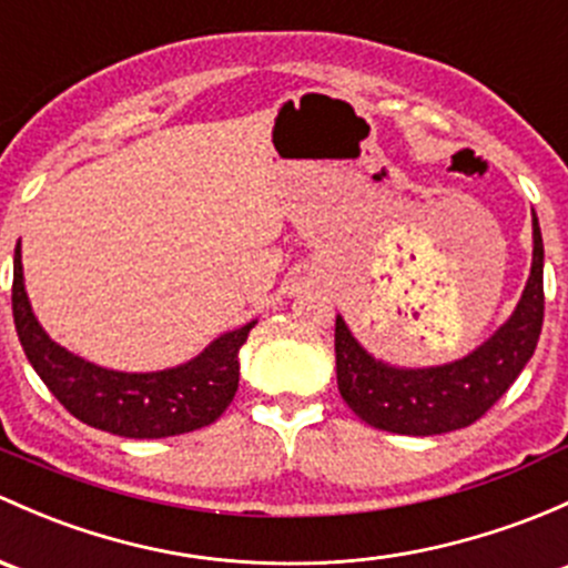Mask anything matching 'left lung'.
<instances>
[{"mask_svg":"<svg viewBox=\"0 0 568 568\" xmlns=\"http://www.w3.org/2000/svg\"><path fill=\"white\" fill-rule=\"evenodd\" d=\"M545 321V244L534 212V261L515 313L474 354L438 367H392L334 324L337 386L369 427L397 435H440L474 425L517 381L534 356Z\"/></svg>","mask_w":568,"mask_h":568,"instance_id":"obj_1","label":"left lung"}]
</instances>
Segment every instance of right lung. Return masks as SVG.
Instances as JSON below:
<instances>
[{"instance_id":"obj_1","label":"right lung","mask_w":568,"mask_h":568,"mask_svg":"<svg viewBox=\"0 0 568 568\" xmlns=\"http://www.w3.org/2000/svg\"><path fill=\"white\" fill-rule=\"evenodd\" d=\"M13 321L29 364L83 425L122 438H169L220 419L239 386V348L255 321L220 334L195 359L158 373H119L70 354L38 324L23 288L21 244L13 261Z\"/></svg>"}]
</instances>
